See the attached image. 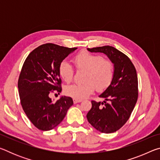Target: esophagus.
Masks as SVG:
<instances>
[{
    "mask_svg": "<svg viewBox=\"0 0 160 160\" xmlns=\"http://www.w3.org/2000/svg\"><path fill=\"white\" fill-rule=\"evenodd\" d=\"M82 102V99H73V102L74 104H77V103H79Z\"/></svg>",
    "mask_w": 160,
    "mask_h": 160,
    "instance_id": "1",
    "label": "esophagus"
}]
</instances>
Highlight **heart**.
Instances as JSON below:
<instances>
[{
	"mask_svg": "<svg viewBox=\"0 0 160 160\" xmlns=\"http://www.w3.org/2000/svg\"><path fill=\"white\" fill-rule=\"evenodd\" d=\"M73 61L78 70H85L83 84H74L68 86L65 92L74 99H82L93 92L94 89L102 91L109 86L114 75V67L110 61L104 60L102 56L82 51L78 53ZM60 76L65 82L69 83L73 78V69L67 61L59 65Z\"/></svg>",
	"mask_w": 160,
	"mask_h": 160,
	"instance_id": "b5f03b06",
	"label": "heart"
}]
</instances>
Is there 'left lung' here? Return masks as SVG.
Returning a JSON list of instances; mask_svg holds the SVG:
<instances>
[{
  "mask_svg": "<svg viewBox=\"0 0 160 160\" xmlns=\"http://www.w3.org/2000/svg\"><path fill=\"white\" fill-rule=\"evenodd\" d=\"M90 52L106 54L114 67L109 86L100 94L104 101H92L87 118L92 126L104 133L120 129L131 116L138 96L136 70L130 58L110 46L88 48Z\"/></svg>",
  "mask_w": 160,
  "mask_h": 160,
  "instance_id": "8db88e82",
  "label": "left lung"
}]
</instances>
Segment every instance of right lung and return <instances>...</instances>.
Returning <instances> with one entry per match:
<instances>
[{"label":"right lung","mask_w":160,"mask_h":160,"mask_svg":"<svg viewBox=\"0 0 160 160\" xmlns=\"http://www.w3.org/2000/svg\"><path fill=\"white\" fill-rule=\"evenodd\" d=\"M78 48L51 44H42L29 54L18 80L21 105L35 127L50 131L57 126L73 104L71 97L62 96L53 102L51 92H61L59 65Z\"/></svg>","instance_id":"right-lung-1"}]
</instances>
